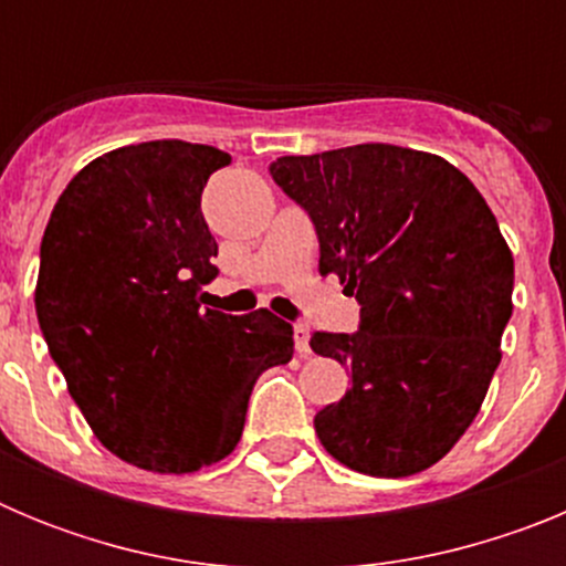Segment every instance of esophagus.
<instances>
[{"instance_id": "34e87169", "label": "esophagus", "mask_w": 566, "mask_h": 566, "mask_svg": "<svg viewBox=\"0 0 566 566\" xmlns=\"http://www.w3.org/2000/svg\"><path fill=\"white\" fill-rule=\"evenodd\" d=\"M308 337H312L308 326L297 323V326H294V348H297L300 357H306V354H312V345H308Z\"/></svg>"}]
</instances>
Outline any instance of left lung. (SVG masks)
<instances>
[{
	"label": "left lung",
	"instance_id": "8db88e82",
	"mask_svg": "<svg viewBox=\"0 0 566 566\" xmlns=\"http://www.w3.org/2000/svg\"><path fill=\"white\" fill-rule=\"evenodd\" d=\"M272 178L312 214L319 274L357 297L359 332L312 352L352 388L314 417L345 468L402 479L437 464L476 419L513 314V252L468 175L422 149L357 144L283 155Z\"/></svg>",
	"mask_w": 566,
	"mask_h": 566
}]
</instances>
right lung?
Returning <instances> with one entry per match:
<instances>
[{"instance_id":"add662e5","label":"right lung","mask_w":566,"mask_h":566,"mask_svg":"<svg viewBox=\"0 0 566 566\" xmlns=\"http://www.w3.org/2000/svg\"><path fill=\"white\" fill-rule=\"evenodd\" d=\"M209 144H129L67 184L42 238L36 317L98 442L153 473L234 451L258 377L294 354L269 308H203L218 243L201 214Z\"/></svg>"}]
</instances>
